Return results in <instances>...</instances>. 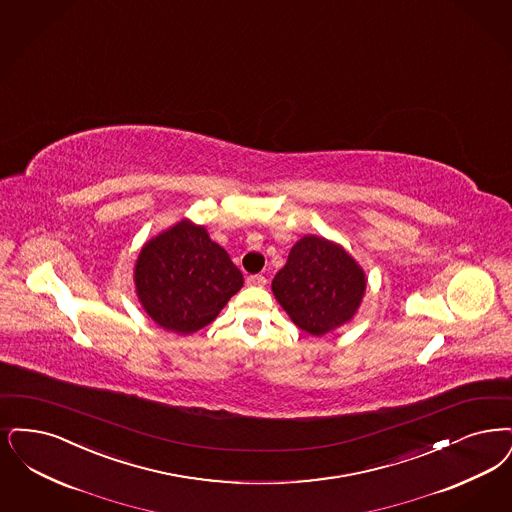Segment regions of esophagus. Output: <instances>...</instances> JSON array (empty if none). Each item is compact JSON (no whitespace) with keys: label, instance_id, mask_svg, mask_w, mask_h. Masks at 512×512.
Instances as JSON below:
<instances>
[{"label":"esophagus","instance_id":"esophagus-1","mask_svg":"<svg viewBox=\"0 0 512 512\" xmlns=\"http://www.w3.org/2000/svg\"><path fill=\"white\" fill-rule=\"evenodd\" d=\"M247 286L263 287L266 284V278L263 274H251L246 278Z\"/></svg>","mask_w":512,"mask_h":512}]
</instances>
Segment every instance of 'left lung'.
<instances>
[{"mask_svg":"<svg viewBox=\"0 0 512 512\" xmlns=\"http://www.w3.org/2000/svg\"><path fill=\"white\" fill-rule=\"evenodd\" d=\"M366 276L347 251L318 236L291 247L272 291L293 324L314 337L348 322L360 307Z\"/></svg>","mask_w":512,"mask_h":512,"instance_id":"8db88e82","label":"left lung"}]
</instances>
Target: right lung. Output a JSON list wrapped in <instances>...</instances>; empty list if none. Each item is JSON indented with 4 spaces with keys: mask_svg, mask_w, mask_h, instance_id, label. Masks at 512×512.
<instances>
[{
    "mask_svg": "<svg viewBox=\"0 0 512 512\" xmlns=\"http://www.w3.org/2000/svg\"><path fill=\"white\" fill-rule=\"evenodd\" d=\"M135 284L158 326L190 335L217 318L244 276L204 226L181 221L141 249Z\"/></svg>",
    "mask_w": 512,
    "mask_h": 512,
    "instance_id": "1",
    "label": "right lung"
}]
</instances>
